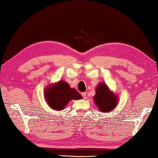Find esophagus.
I'll use <instances>...</instances> for the list:
<instances>
[{
    "instance_id": "esophagus-1",
    "label": "esophagus",
    "mask_w": 158,
    "mask_h": 158,
    "mask_svg": "<svg viewBox=\"0 0 158 158\" xmlns=\"http://www.w3.org/2000/svg\"><path fill=\"white\" fill-rule=\"evenodd\" d=\"M82 97H83V98H84V99H85V98H87V95H86V93H84V92L82 93Z\"/></svg>"
}]
</instances>
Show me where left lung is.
<instances>
[{"instance_id": "obj_1", "label": "left lung", "mask_w": 158, "mask_h": 158, "mask_svg": "<svg viewBox=\"0 0 158 158\" xmlns=\"http://www.w3.org/2000/svg\"><path fill=\"white\" fill-rule=\"evenodd\" d=\"M117 98L105 83H100L98 85L96 94L94 96V102L102 112L109 113L112 111L117 105Z\"/></svg>"}]
</instances>
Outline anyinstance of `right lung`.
<instances>
[{"mask_svg": "<svg viewBox=\"0 0 158 158\" xmlns=\"http://www.w3.org/2000/svg\"><path fill=\"white\" fill-rule=\"evenodd\" d=\"M44 96L49 106L54 110H62L70 100L82 98L75 89L70 88L69 84L63 80L47 88Z\"/></svg>", "mask_w": 158, "mask_h": 158, "instance_id": "add662e5", "label": "right lung"}]
</instances>
